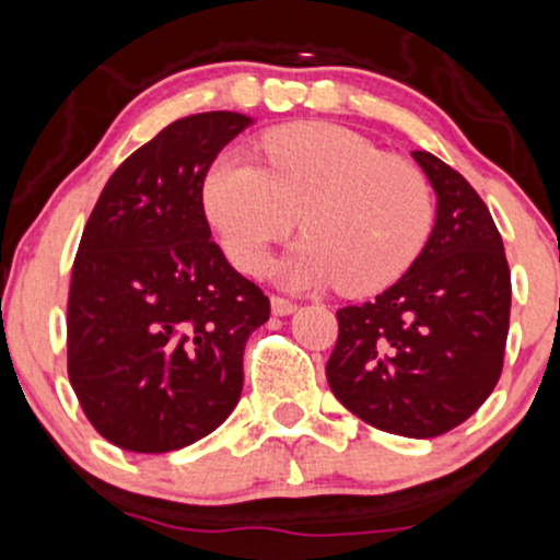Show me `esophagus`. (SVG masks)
<instances>
[{
	"label": "esophagus",
	"mask_w": 560,
	"mask_h": 560,
	"mask_svg": "<svg viewBox=\"0 0 560 560\" xmlns=\"http://www.w3.org/2000/svg\"><path fill=\"white\" fill-rule=\"evenodd\" d=\"M270 311H273L276 316H290L292 311H298V303H292L290 298L273 295V298H270Z\"/></svg>",
	"instance_id": "obj_1"
}]
</instances>
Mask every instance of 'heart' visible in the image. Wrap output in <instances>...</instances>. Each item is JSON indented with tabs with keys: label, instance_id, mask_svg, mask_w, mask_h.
Segmentation results:
<instances>
[{
	"label": "heart",
	"instance_id": "1",
	"mask_svg": "<svg viewBox=\"0 0 560 560\" xmlns=\"http://www.w3.org/2000/svg\"><path fill=\"white\" fill-rule=\"evenodd\" d=\"M265 166L220 152L201 206L241 273H260L268 249L295 228L305 238L281 265L292 287L340 284L373 295L408 273L434 225V196L413 161L332 122H292L260 139Z\"/></svg>",
	"mask_w": 560,
	"mask_h": 560
}]
</instances>
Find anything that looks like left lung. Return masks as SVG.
Returning a JSON list of instances; mask_svg holds the SVG:
<instances>
[{
  "label": "left lung",
  "mask_w": 560,
  "mask_h": 560,
  "mask_svg": "<svg viewBox=\"0 0 560 560\" xmlns=\"http://www.w3.org/2000/svg\"><path fill=\"white\" fill-rule=\"evenodd\" d=\"M413 158L438 192L434 231L397 284L338 311L327 381L364 423L423 440L467 421L499 384L513 284L475 187L432 152Z\"/></svg>",
  "instance_id": "obj_1"
}]
</instances>
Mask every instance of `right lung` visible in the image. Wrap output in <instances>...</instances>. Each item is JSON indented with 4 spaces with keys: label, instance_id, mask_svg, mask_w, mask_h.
Masks as SVG:
<instances>
[{
    "label": "right lung",
    "instance_id": "1",
    "mask_svg": "<svg viewBox=\"0 0 560 560\" xmlns=\"http://www.w3.org/2000/svg\"><path fill=\"white\" fill-rule=\"evenodd\" d=\"M238 112L168 122L117 166L82 231L67 303V370L82 413L133 453L185 448L231 416L244 349L270 300L211 241L201 182Z\"/></svg>",
    "mask_w": 560,
    "mask_h": 560
}]
</instances>
